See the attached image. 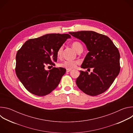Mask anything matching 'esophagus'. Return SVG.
<instances>
[{"mask_svg":"<svg viewBox=\"0 0 133 133\" xmlns=\"http://www.w3.org/2000/svg\"><path fill=\"white\" fill-rule=\"evenodd\" d=\"M71 70V69H66V71H67V72H70Z\"/></svg>","mask_w":133,"mask_h":133,"instance_id":"1","label":"esophagus"}]
</instances>
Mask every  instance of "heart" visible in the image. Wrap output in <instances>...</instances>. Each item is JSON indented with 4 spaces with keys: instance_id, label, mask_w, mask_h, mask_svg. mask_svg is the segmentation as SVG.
Returning <instances> with one entry per match:
<instances>
[{
    "instance_id": "b5f03b06",
    "label": "heart",
    "mask_w": 133,
    "mask_h": 133,
    "mask_svg": "<svg viewBox=\"0 0 133 133\" xmlns=\"http://www.w3.org/2000/svg\"><path fill=\"white\" fill-rule=\"evenodd\" d=\"M71 46L74 48V49L76 51L77 53L82 51L83 50V47L82 44L79 42H74L71 44ZM63 51V47L61 46L59 48V49L57 52V56L58 57L60 58L62 56ZM79 64L78 61H65L64 62L61 63L59 66L62 67H64L66 69H73L77 66V65Z\"/></svg>"
}]
</instances>
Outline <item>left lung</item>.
<instances>
[{
  "label": "left lung",
  "instance_id": "8db88e82",
  "mask_svg": "<svg viewBox=\"0 0 133 133\" xmlns=\"http://www.w3.org/2000/svg\"><path fill=\"white\" fill-rule=\"evenodd\" d=\"M82 41L89 52L81 65L82 68H92L93 71L80 70L76 81L78 87L90 96H97L107 90L120 71V54L117 48L107 36L93 31L69 32Z\"/></svg>",
  "mask_w": 133,
  "mask_h": 133
}]
</instances>
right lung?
Segmentation results:
<instances>
[{"instance_id": "obj_1", "label": "right lung", "mask_w": 133, "mask_h": 133, "mask_svg": "<svg viewBox=\"0 0 133 133\" xmlns=\"http://www.w3.org/2000/svg\"><path fill=\"white\" fill-rule=\"evenodd\" d=\"M70 37L67 34H46L28 40L17 51L16 73L28 91L42 96L58 86L66 69L54 67L47 70L45 67L57 62L58 49Z\"/></svg>"}]
</instances>
